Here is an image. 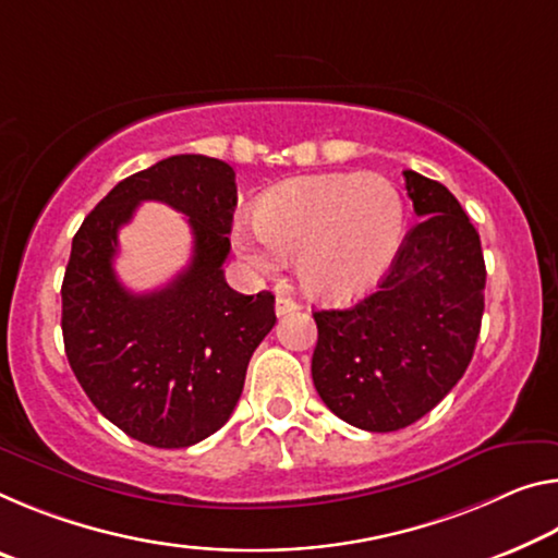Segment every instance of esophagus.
Listing matches in <instances>:
<instances>
[{
	"label": "esophagus",
	"instance_id": "obj_1",
	"mask_svg": "<svg viewBox=\"0 0 558 558\" xmlns=\"http://www.w3.org/2000/svg\"><path fill=\"white\" fill-rule=\"evenodd\" d=\"M298 303L293 298H288V295H278L276 298V315L278 317H282V315H288V313H295L298 311Z\"/></svg>",
	"mask_w": 558,
	"mask_h": 558
}]
</instances>
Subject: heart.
Segmentation results:
<instances>
[{"label":"heart","instance_id":"heart-1","mask_svg":"<svg viewBox=\"0 0 558 558\" xmlns=\"http://www.w3.org/2000/svg\"><path fill=\"white\" fill-rule=\"evenodd\" d=\"M402 235L404 206L392 181L377 173H320L265 193L255 228H238L235 247L265 276L298 255L305 293L342 303L383 280Z\"/></svg>","mask_w":558,"mask_h":558}]
</instances>
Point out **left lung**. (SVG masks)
<instances>
[{
	"label": "left lung",
	"instance_id": "left-lung-1",
	"mask_svg": "<svg viewBox=\"0 0 558 558\" xmlns=\"http://www.w3.org/2000/svg\"><path fill=\"white\" fill-rule=\"evenodd\" d=\"M422 220L373 295L317 311L313 383L352 427L397 432L424 417L470 367L486 268L476 228L445 185L404 171Z\"/></svg>",
	"mask_w": 558,
	"mask_h": 558
}]
</instances>
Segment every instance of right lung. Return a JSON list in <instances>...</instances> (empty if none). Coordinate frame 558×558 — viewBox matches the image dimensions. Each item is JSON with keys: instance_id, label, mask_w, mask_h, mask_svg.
Wrapping results in <instances>:
<instances>
[{"instance_id": "1", "label": "right lung", "mask_w": 558, "mask_h": 558, "mask_svg": "<svg viewBox=\"0 0 558 558\" xmlns=\"http://www.w3.org/2000/svg\"><path fill=\"white\" fill-rule=\"evenodd\" d=\"M141 199L175 207L194 233L190 268L154 294H131L112 270L118 228ZM235 203L231 166L171 156L113 185L72 241L61 282L69 365L96 410L144 445L181 449L223 427L276 325L272 293H235L223 278Z\"/></svg>"}]
</instances>
